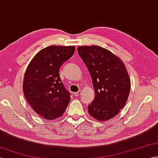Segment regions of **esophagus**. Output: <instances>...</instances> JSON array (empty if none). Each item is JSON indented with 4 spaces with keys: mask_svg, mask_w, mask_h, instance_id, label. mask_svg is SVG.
Segmentation results:
<instances>
[{
    "mask_svg": "<svg viewBox=\"0 0 158 158\" xmlns=\"http://www.w3.org/2000/svg\"><path fill=\"white\" fill-rule=\"evenodd\" d=\"M81 94V90H79V91H78L77 92L74 93V95H75V96H79Z\"/></svg>",
    "mask_w": 158,
    "mask_h": 158,
    "instance_id": "esophagus-1",
    "label": "esophagus"
}]
</instances>
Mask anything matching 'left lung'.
I'll return each instance as SVG.
<instances>
[{"label":"left lung","instance_id":"1","mask_svg":"<svg viewBox=\"0 0 158 158\" xmlns=\"http://www.w3.org/2000/svg\"><path fill=\"white\" fill-rule=\"evenodd\" d=\"M77 52L85 64L95 92L88 105L94 118L105 122L123 108L130 91V79L122 60L108 49L97 45L80 46Z\"/></svg>","mask_w":158,"mask_h":158}]
</instances>
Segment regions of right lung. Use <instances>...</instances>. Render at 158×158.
<instances>
[{"mask_svg":"<svg viewBox=\"0 0 158 158\" xmlns=\"http://www.w3.org/2000/svg\"><path fill=\"white\" fill-rule=\"evenodd\" d=\"M75 49V46L48 47L36 53L26 70L23 94L32 109L46 119L61 117L70 102V92L60 79L59 70Z\"/></svg>","mask_w":158,"mask_h":158,"instance_id":"right-lung-1","label":"right lung"}]
</instances>
